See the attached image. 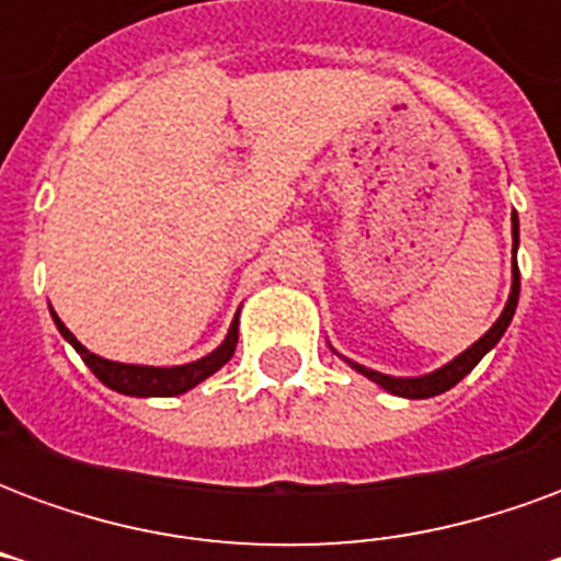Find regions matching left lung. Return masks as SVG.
<instances>
[{"mask_svg":"<svg viewBox=\"0 0 561 561\" xmlns=\"http://www.w3.org/2000/svg\"><path fill=\"white\" fill-rule=\"evenodd\" d=\"M511 233H514V255H517V245H519V221L517 213L511 216ZM519 300V270L517 261H514V279H511V294H507V304L502 309V316L495 318V324L486 333H483L481 340L469 345L466 352L457 354L450 364H445L442 369H435V373H426V376H414V378H397V376H385V373H376V369H369V366L354 364L345 357V364L357 369L360 376H366L369 381H376L378 388H385L393 397H405V400H430V397H438V393H445L450 390L457 381L469 376L474 366L481 364V357L490 348H495V342L505 336L507 324H511V318H514V309H517Z\"/></svg>","mask_w":561,"mask_h":561,"instance_id":"8db88e82","label":"left lung"}]
</instances>
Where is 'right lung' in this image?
<instances>
[{"mask_svg": "<svg viewBox=\"0 0 561 561\" xmlns=\"http://www.w3.org/2000/svg\"><path fill=\"white\" fill-rule=\"evenodd\" d=\"M54 324L56 330L66 336V342L75 345V352L83 357V364L90 366L95 378L107 385L116 393H126V397H180L185 390H192L195 385H201L204 378H209L213 373H219L221 366L228 364L233 357V348H237V318L231 321V330L228 336L221 340V345L216 352H209L207 357L201 360H192V364L183 366H140V364H116V360H104L99 354H92L83 342H78V336L59 321L56 312Z\"/></svg>", "mask_w": 561, "mask_h": 561, "instance_id": "obj_1", "label": "right lung"}]
</instances>
